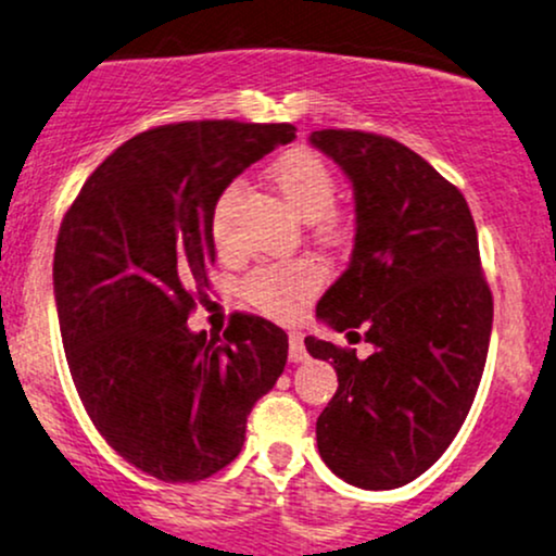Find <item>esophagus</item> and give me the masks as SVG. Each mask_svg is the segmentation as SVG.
<instances>
[{
    "mask_svg": "<svg viewBox=\"0 0 556 556\" xmlns=\"http://www.w3.org/2000/svg\"><path fill=\"white\" fill-rule=\"evenodd\" d=\"M305 344H303V334L300 331H290V361L292 363H300L305 361Z\"/></svg>",
    "mask_w": 556,
    "mask_h": 556,
    "instance_id": "34e87169",
    "label": "esophagus"
}]
</instances>
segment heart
Masks as SVG:
<instances>
[{
	"instance_id": "b5f03b06",
	"label": "heart",
	"mask_w": 556,
	"mask_h": 556,
	"mask_svg": "<svg viewBox=\"0 0 556 556\" xmlns=\"http://www.w3.org/2000/svg\"><path fill=\"white\" fill-rule=\"evenodd\" d=\"M271 182L305 222H314L318 238L327 242H344L350 235V219L337 201V182L331 164L314 149H292L277 159L269 167ZM232 201V190L222 193L214 212V240L216 245H225V232H222V219L225 208ZM324 285V269L314 261L300 258L287 261V264L261 266L251 271L242 282V295L261 314L290 321L308 308L311 300Z\"/></svg>"
}]
</instances>
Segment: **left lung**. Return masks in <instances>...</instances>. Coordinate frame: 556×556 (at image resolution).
Masks as SVG:
<instances>
[{
  "instance_id": "1",
  "label": "left lung",
  "mask_w": 556,
  "mask_h": 556,
  "mask_svg": "<svg viewBox=\"0 0 556 556\" xmlns=\"http://www.w3.org/2000/svg\"><path fill=\"white\" fill-rule=\"evenodd\" d=\"M311 143L355 188L353 258L316 316L368 358L305 337L331 361L334 397L316 420L331 473L361 489H397L431 468L460 431L486 366L494 300L460 190L394 138L316 130Z\"/></svg>"
}]
</instances>
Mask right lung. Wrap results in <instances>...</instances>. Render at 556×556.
<instances>
[{
  "mask_svg": "<svg viewBox=\"0 0 556 556\" xmlns=\"http://www.w3.org/2000/svg\"><path fill=\"white\" fill-rule=\"evenodd\" d=\"M295 127L201 119L119 146L70 203L54 298L70 376L106 444L143 473L193 483L240 455L253 405L277 384L287 334L232 314L188 329L214 264L225 188Z\"/></svg>",
  "mask_w": 556,
  "mask_h": 556,
  "instance_id": "add662e5",
  "label": "right lung"
}]
</instances>
